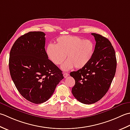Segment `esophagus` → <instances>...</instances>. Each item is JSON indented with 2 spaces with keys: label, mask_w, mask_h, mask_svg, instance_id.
Instances as JSON below:
<instances>
[{
  "label": "esophagus",
  "mask_w": 130,
  "mask_h": 130,
  "mask_svg": "<svg viewBox=\"0 0 130 130\" xmlns=\"http://www.w3.org/2000/svg\"><path fill=\"white\" fill-rule=\"evenodd\" d=\"M68 76H69V74L68 73H63V76H64V78L67 77Z\"/></svg>",
  "instance_id": "1"
}]
</instances>
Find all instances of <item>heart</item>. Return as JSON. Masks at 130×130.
I'll use <instances>...</instances> for the list:
<instances>
[{
	"label": "heart",
	"mask_w": 130,
	"mask_h": 130,
	"mask_svg": "<svg viewBox=\"0 0 130 130\" xmlns=\"http://www.w3.org/2000/svg\"><path fill=\"white\" fill-rule=\"evenodd\" d=\"M94 51L95 44L91 40L71 35L59 37L56 44H50L46 49L47 55L55 65L61 64L67 55V60L62 66L64 71L85 67L91 60Z\"/></svg>",
	"instance_id": "1"
}]
</instances>
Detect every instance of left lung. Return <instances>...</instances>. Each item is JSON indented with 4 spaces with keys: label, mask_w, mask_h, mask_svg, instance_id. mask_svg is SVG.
Returning <instances> with one entry per match:
<instances>
[{
    "label": "left lung",
    "mask_w": 130,
    "mask_h": 130,
    "mask_svg": "<svg viewBox=\"0 0 130 130\" xmlns=\"http://www.w3.org/2000/svg\"><path fill=\"white\" fill-rule=\"evenodd\" d=\"M91 35L96 41L91 60L85 67L70 73L75 80L72 93L77 100L85 104H93L104 96L117 67L115 49L109 40L99 34Z\"/></svg>",
    "instance_id": "1"
}]
</instances>
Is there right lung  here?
Wrapping results in <instances>:
<instances>
[{"mask_svg": "<svg viewBox=\"0 0 130 130\" xmlns=\"http://www.w3.org/2000/svg\"><path fill=\"white\" fill-rule=\"evenodd\" d=\"M45 34L29 32L20 36L10 50V74L18 91L35 104L47 101L64 78L62 71L48 59Z\"/></svg>", "mask_w": 130, "mask_h": 130, "instance_id": "1", "label": "right lung"}]
</instances>
